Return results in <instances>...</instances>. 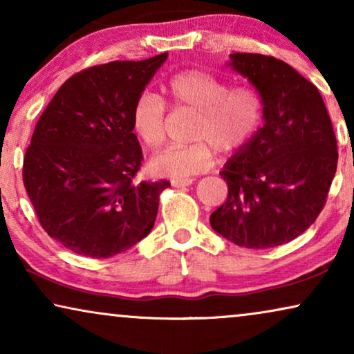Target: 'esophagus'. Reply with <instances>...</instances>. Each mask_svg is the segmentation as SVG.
Masks as SVG:
<instances>
[{"label": "esophagus", "instance_id": "34e87169", "mask_svg": "<svg viewBox=\"0 0 354 354\" xmlns=\"http://www.w3.org/2000/svg\"><path fill=\"white\" fill-rule=\"evenodd\" d=\"M171 183H172V187H176V188H183V187L192 185L193 178H174Z\"/></svg>", "mask_w": 354, "mask_h": 354}]
</instances>
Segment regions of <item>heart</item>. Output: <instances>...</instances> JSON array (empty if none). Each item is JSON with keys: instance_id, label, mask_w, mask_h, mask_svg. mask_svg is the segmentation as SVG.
I'll use <instances>...</instances> for the list:
<instances>
[{"instance_id": "1", "label": "heart", "mask_w": 354, "mask_h": 354, "mask_svg": "<svg viewBox=\"0 0 354 354\" xmlns=\"http://www.w3.org/2000/svg\"><path fill=\"white\" fill-rule=\"evenodd\" d=\"M164 93L174 108L195 114V142L156 154L149 164L156 176L183 178L205 172L214 164L216 149L239 151L263 125L264 101L253 85L229 86L211 72L185 69L166 82ZM132 129L148 148H161L166 142V103L154 93L140 95L132 108Z\"/></svg>"}]
</instances>
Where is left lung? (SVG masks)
<instances>
[{"instance_id": "8db88e82", "label": "left lung", "mask_w": 354, "mask_h": 354, "mask_svg": "<svg viewBox=\"0 0 354 354\" xmlns=\"http://www.w3.org/2000/svg\"><path fill=\"white\" fill-rule=\"evenodd\" d=\"M230 57L263 96L264 125L224 166L229 195L209 222L232 243L274 248L321 214L337 171L335 132L316 85L287 62L258 53Z\"/></svg>"}]
</instances>
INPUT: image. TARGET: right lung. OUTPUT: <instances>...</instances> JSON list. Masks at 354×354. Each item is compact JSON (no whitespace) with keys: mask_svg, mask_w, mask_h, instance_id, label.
<instances>
[{"mask_svg":"<svg viewBox=\"0 0 354 354\" xmlns=\"http://www.w3.org/2000/svg\"><path fill=\"white\" fill-rule=\"evenodd\" d=\"M167 53L77 72L43 111L26 149L24 187L51 239L106 259L151 232L171 182L135 176L143 161L132 108Z\"/></svg>","mask_w":354,"mask_h":354,"instance_id":"right-lung-1","label":"right lung"}]
</instances>
